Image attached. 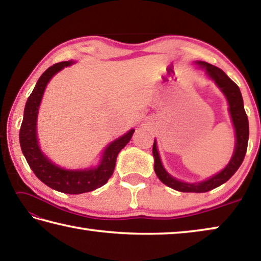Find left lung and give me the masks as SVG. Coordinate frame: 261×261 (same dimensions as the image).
<instances>
[{
    "label": "left lung",
    "mask_w": 261,
    "mask_h": 261,
    "mask_svg": "<svg viewBox=\"0 0 261 261\" xmlns=\"http://www.w3.org/2000/svg\"><path fill=\"white\" fill-rule=\"evenodd\" d=\"M197 64H199L200 68L206 70V73L208 74V77L213 79L218 87L222 91V93L226 95L229 103V113H230L232 124L236 132V145L231 160L229 161L227 167L223 170H221L220 173L212 176L210 178L202 180V182L185 183L182 182V180L176 179L173 176L167 173L161 163V159L156 148V143L154 140V171H155L159 179L163 184H166L169 188L179 192H207L220 187L223 183H226L236 173L238 168L241 167L247 149V141H249V120H247V115L244 110V103H243L240 87L222 70L215 67V65H212L201 61L197 62Z\"/></svg>",
    "instance_id": "8db88e82"
}]
</instances>
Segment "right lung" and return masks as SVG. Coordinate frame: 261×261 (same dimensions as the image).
<instances>
[{"mask_svg":"<svg viewBox=\"0 0 261 261\" xmlns=\"http://www.w3.org/2000/svg\"><path fill=\"white\" fill-rule=\"evenodd\" d=\"M72 61L56 63L48 68L37 82L34 90L26 101L24 118L19 131V143L24 156L35 176L48 187L56 191L79 194L93 191L108 182L114 173L116 158L122 148L129 143L135 130L131 129L127 134L110 143L105 149L100 165L96 168L85 170H67L53 163L41 152L37 137V117L43 92L48 82L55 73L64 67H69Z\"/></svg>","mask_w":261,"mask_h":261,"instance_id":"obj_1","label":"right lung"}]
</instances>
